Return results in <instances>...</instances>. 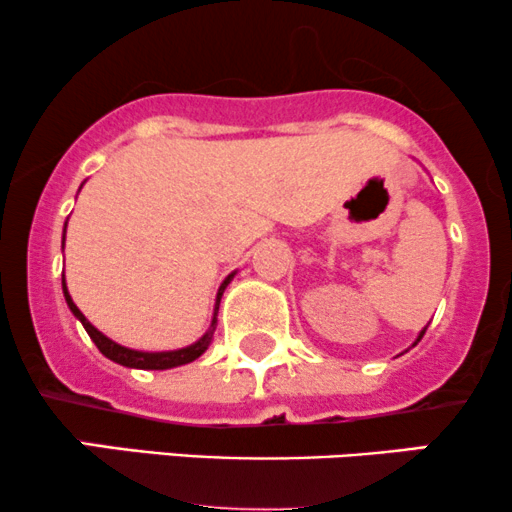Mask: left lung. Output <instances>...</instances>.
Segmentation results:
<instances>
[{
	"mask_svg": "<svg viewBox=\"0 0 512 512\" xmlns=\"http://www.w3.org/2000/svg\"><path fill=\"white\" fill-rule=\"evenodd\" d=\"M424 333H426V328H424V330H422V333H419V335H417V340H414V345H417V342H419V340H422V338H424ZM414 345H412V347H414Z\"/></svg>",
	"mask_w": 512,
	"mask_h": 512,
	"instance_id": "left-lung-1",
	"label": "left lung"
}]
</instances>
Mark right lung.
<instances>
[{
	"label": "right lung",
	"mask_w": 512,
	"mask_h": 512,
	"mask_svg": "<svg viewBox=\"0 0 512 512\" xmlns=\"http://www.w3.org/2000/svg\"><path fill=\"white\" fill-rule=\"evenodd\" d=\"M64 237H66V222H64ZM62 246H64V239H62ZM234 273H237V270H234ZM234 273H230L225 280H222V285H220V290H218V297H215L213 321H210V328L206 330V333H203V338H198L194 345L182 347V350H170V352H141V350H131V347L117 345V342L107 338V335H102L100 330L95 328L93 323H90L88 318L81 314V309H78V306L74 304V299H71L69 290H66L64 275H62V290H64L66 306H69V309H71V314H74L78 321L83 323V328H86V333L90 335V340H93L95 345H98V350L105 354L107 359H112V362H117V364H122V366H129V369L162 371V369H174V366H182V364L194 362V359H198L203 352L208 350L210 342H213L215 326H218V309H220L222 292H225V287L230 285V280L234 278Z\"/></svg>",
	"instance_id": "right-lung-1"
}]
</instances>
